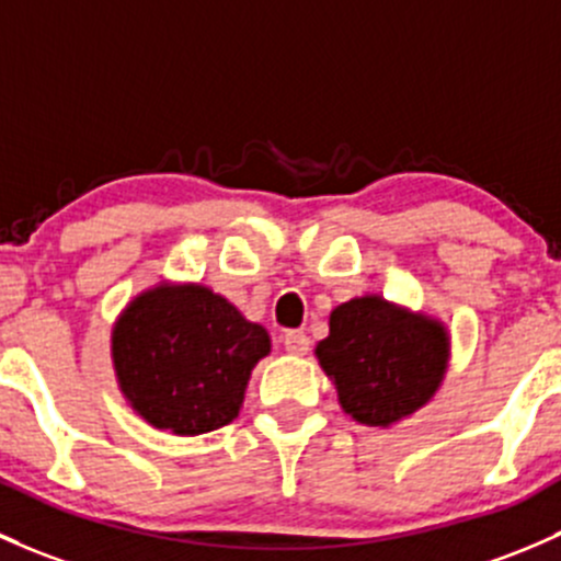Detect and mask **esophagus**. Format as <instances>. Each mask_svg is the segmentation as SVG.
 <instances>
[{
  "instance_id": "obj_1",
  "label": "esophagus",
  "mask_w": 561,
  "mask_h": 561,
  "mask_svg": "<svg viewBox=\"0 0 561 561\" xmlns=\"http://www.w3.org/2000/svg\"><path fill=\"white\" fill-rule=\"evenodd\" d=\"M282 344H285V350L290 352V355H306L309 352V335L300 333V330H287L285 339H282Z\"/></svg>"
}]
</instances>
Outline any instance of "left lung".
<instances>
[{
    "label": "left lung",
    "mask_w": 561,
    "mask_h": 561,
    "mask_svg": "<svg viewBox=\"0 0 561 561\" xmlns=\"http://www.w3.org/2000/svg\"><path fill=\"white\" fill-rule=\"evenodd\" d=\"M317 359L352 420L387 427L422 409L440 387L449 335L430 317L363 296L333 309Z\"/></svg>",
    "instance_id": "obj_1"
}]
</instances>
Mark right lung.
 <instances>
[{
  "mask_svg": "<svg viewBox=\"0 0 561 561\" xmlns=\"http://www.w3.org/2000/svg\"><path fill=\"white\" fill-rule=\"evenodd\" d=\"M268 352L265 328L202 285L152 287L112 330L123 394L141 420L174 435L233 422L252 368Z\"/></svg>",
  "mask_w": 561,
  "mask_h": 561,
  "instance_id": "obj_1",
  "label": "right lung"
}]
</instances>
